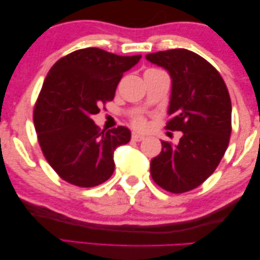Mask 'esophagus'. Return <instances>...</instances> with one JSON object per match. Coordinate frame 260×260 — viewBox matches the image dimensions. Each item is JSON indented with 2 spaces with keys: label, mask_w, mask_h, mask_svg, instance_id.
I'll use <instances>...</instances> for the list:
<instances>
[{
  "label": "esophagus",
  "mask_w": 260,
  "mask_h": 260,
  "mask_svg": "<svg viewBox=\"0 0 260 260\" xmlns=\"http://www.w3.org/2000/svg\"><path fill=\"white\" fill-rule=\"evenodd\" d=\"M131 138H133V140H135V142H142V140L145 139V136L140 135L138 133H133V135H131Z\"/></svg>",
  "instance_id": "esophagus-1"
}]
</instances>
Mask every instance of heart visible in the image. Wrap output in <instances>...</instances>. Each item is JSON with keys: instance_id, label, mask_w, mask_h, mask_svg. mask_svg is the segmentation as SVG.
<instances>
[{"instance_id": "b5f03b06", "label": "heart", "mask_w": 260, "mask_h": 260, "mask_svg": "<svg viewBox=\"0 0 260 260\" xmlns=\"http://www.w3.org/2000/svg\"><path fill=\"white\" fill-rule=\"evenodd\" d=\"M135 124L137 125L138 127H144V126H145V121L142 120V118H138V120H136Z\"/></svg>"}]
</instances>
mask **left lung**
<instances>
[{"mask_svg": "<svg viewBox=\"0 0 260 260\" xmlns=\"http://www.w3.org/2000/svg\"><path fill=\"white\" fill-rule=\"evenodd\" d=\"M168 71L172 92L167 129L181 131L175 145L161 140L151 175L173 193L190 191L211 176L226 152L232 133V102L226 84L206 59L177 48L145 56Z\"/></svg>", "mask_w": 260, "mask_h": 260, "instance_id": "1", "label": "left lung"}]
</instances>
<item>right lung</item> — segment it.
<instances>
[{
	"label": "right lung",
	"instance_id": "obj_1",
	"mask_svg": "<svg viewBox=\"0 0 260 260\" xmlns=\"http://www.w3.org/2000/svg\"><path fill=\"white\" fill-rule=\"evenodd\" d=\"M140 57L84 48L59 58L49 70L33 121L46 160L64 181L92 188L113 175L114 152L130 142L131 133L125 126L100 133L92 116L114 99L123 74Z\"/></svg>",
	"mask_w": 260,
	"mask_h": 260
}]
</instances>
